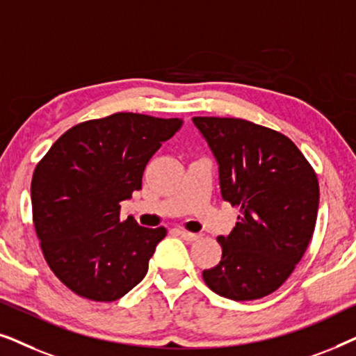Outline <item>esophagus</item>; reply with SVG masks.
I'll list each match as a JSON object with an SVG mask.
<instances>
[{"label": "esophagus", "mask_w": 356, "mask_h": 356, "mask_svg": "<svg viewBox=\"0 0 356 356\" xmlns=\"http://www.w3.org/2000/svg\"><path fill=\"white\" fill-rule=\"evenodd\" d=\"M179 235H181V238L184 241H197L199 238H201V235H199V233H191V232H184V230H181L179 232Z\"/></svg>", "instance_id": "1"}]
</instances>
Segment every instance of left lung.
Returning <instances> with one entry per match:
<instances>
[{"instance_id":"1","label":"left lung","mask_w":356,"mask_h":356,"mask_svg":"<svg viewBox=\"0 0 356 356\" xmlns=\"http://www.w3.org/2000/svg\"><path fill=\"white\" fill-rule=\"evenodd\" d=\"M193 121L217 159L222 197L240 209L230 235L217 238L222 259L202 272L204 282L228 300H259L289 279L309 245L318 177L279 131L241 118Z\"/></svg>"}]
</instances>
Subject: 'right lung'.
<instances>
[{"mask_svg":"<svg viewBox=\"0 0 356 356\" xmlns=\"http://www.w3.org/2000/svg\"><path fill=\"white\" fill-rule=\"evenodd\" d=\"M181 118L113 113L67 129L37 163L32 217L47 264L71 291L115 301L147 274L167 228L120 218L121 202L143 186V173Z\"/></svg>","mask_w":356,"mask_h":356,"instance_id":"add662e5","label":"right lung"}]
</instances>
